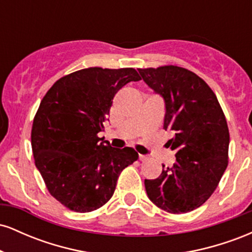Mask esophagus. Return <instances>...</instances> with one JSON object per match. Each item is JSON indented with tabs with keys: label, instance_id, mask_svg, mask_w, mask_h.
<instances>
[{
	"label": "esophagus",
	"instance_id": "1",
	"mask_svg": "<svg viewBox=\"0 0 252 252\" xmlns=\"http://www.w3.org/2000/svg\"><path fill=\"white\" fill-rule=\"evenodd\" d=\"M138 158H140V161H147V160H148V156H147V155L140 154V155H138Z\"/></svg>",
	"mask_w": 252,
	"mask_h": 252
}]
</instances>
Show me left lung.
<instances>
[{"instance_id":"obj_1","label":"left lung","mask_w":252,"mask_h":252,"mask_svg":"<svg viewBox=\"0 0 252 252\" xmlns=\"http://www.w3.org/2000/svg\"><path fill=\"white\" fill-rule=\"evenodd\" d=\"M138 72L163 98V129L173 132L167 144L176 152L174 166L144 180L147 195L167 212H190L215 192L227 167L230 135L224 112L210 86L186 68L170 65Z\"/></svg>"}]
</instances>
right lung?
Segmentation results:
<instances>
[{"mask_svg": "<svg viewBox=\"0 0 252 252\" xmlns=\"http://www.w3.org/2000/svg\"><path fill=\"white\" fill-rule=\"evenodd\" d=\"M141 77L134 68L89 67L60 78L40 103L32 149L47 189L63 206L91 212L108 202L121 172L138 158L98 137L120 89Z\"/></svg>", "mask_w": 252, "mask_h": 252, "instance_id": "right-lung-1", "label": "right lung"}]
</instances>
